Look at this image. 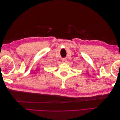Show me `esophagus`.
Here are the masks:
<instances>
[{
    "instance_id": "34e87169",
    "label": "esophagus",
    "mask_w": 120,
    "mask_h": 120,
    "mask_svg": "<svg viewBox=\"0 0 120 120\" xmlns=\"http://www.w3.org/2000/svg\"><path fill=\"white\" fill-rule=\"evenodd\" d=\"M62 61H63V63H66V61H67V59H63L62 60Z\"/></svg>"
}]
</instances>
